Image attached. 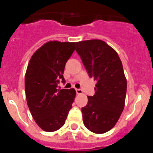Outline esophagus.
Wrapping results in <instances>:
<instances>
[{"label":"esophagus","mask_w":153,"mask_h":153,"mask_svg":"<svg viewBox=\"0 0 153 153\" xmlns=\"http://www.w3.org/2000/svg\"><path fill=\"white\" fill-rule=\"evenodd\" d=\"M76 94H81L83 93V91L80 89H76Z\"/></svg>","instance_id":"1"}]
</instances>
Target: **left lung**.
I'll use <instances>...</instances> for the list:
<instances>
[{"label":"left lung","mask_w":153,"mask_h":153,"mask_svg":"<svg viewBox=\"0 0 153 153\" xmlns=\"http://www.w3.org/2000/svg\"><path fill=\"white\" fill-rule=\"evenodd\" d=\"M76 51L90 77L97 82L95 94L89 96L81 109L83 123L94 133H104L116 125L125 106L127 83L122 62L117 53L100 40L76 42Z\"/></svg>","instance_id":"1"}]
</instances>
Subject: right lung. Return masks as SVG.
Masks as SVG:
<instances>
[{
  "instance_id": "add662e5",
  "label": "right lung",
  "mask_w": 153,
  "mask_h": 153,
  "mask_svg": "<svg viewBox=\"0 0 153 153\" xmlns=\"http://www.w3.org/2000/svg\"><path fill=\"white\" fill-rule=\"evenodd\" d=\"M75 43L49 41L31 56L25 74V93L31 115L43 130L53 132L67 120L76 97L74 89H58Z\"/></svg>"
}]
</instances>
